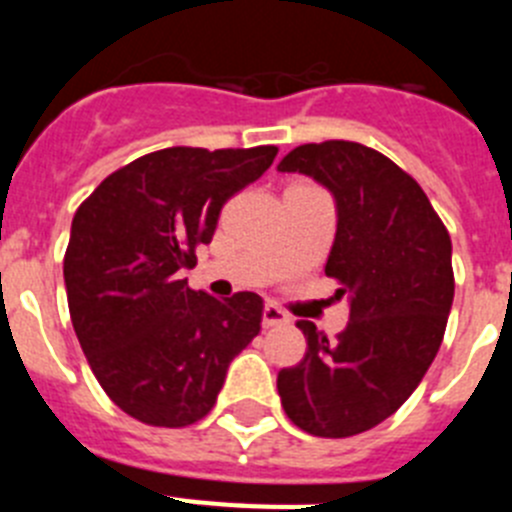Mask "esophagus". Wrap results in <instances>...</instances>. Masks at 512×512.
I'll return each instance as SVG.
<instances>
[{
  "instance_id": "34e87169",
  "label": "esophagus",
  "mask_w": 512,
  "mask_h": 512,
  "mask_svg": "<svg viewBox=\"0 0 512 512\" xmlns=\"http://www.w3.org/2000/svg\"><path fill=\"white\" fill-rule=\"evenodd\" d=\"M289 318L279 310L277 305H266L264 307V328H277V325H287Z\"/></svg>"
}]
</instances>
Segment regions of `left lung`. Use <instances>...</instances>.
<instances>
[{
  "label": "left lung",
  "mask_w": 512,
  "mask_h": 512,
  "mask_svg": "<svg viewBox=\"0 0 512 512\" xmlns=\"http://www.w3.org/2000/svg\"><path fill=\"white\" fill-rule=\"evenodd\" d=\"M277 171L310 176L336 202L325 274L348 297L336 341L297 323L307 354L279 372L282 408L312 436H356L390 418L436 359L454 302L451 238L413 176L374 148L307 143Z\"/></svg>",
  "instance_id": "8db88e82"
}]
</instances>
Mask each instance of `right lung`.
I'll use <instances>...</instances> for the list:
<instances>
[{
  "label": "right lung",
  "mask_w": 512,
  "mask_h": 512,
  "mask_svg": "<svg viewBox=\"0 0 512 512\" xmlns=\"http://www.w3.org/2000/svg\"><path fill=\"white\" fill-rule=\"evenodd\" d=\"M274 146H174L110 174L76 210L63 282L81 351L117 408L161 428L205 418L264 300H217L182 279L225 202L271 166Z\"/></svg>",
  "instance_id": "obj_1"
}]
</instances>
